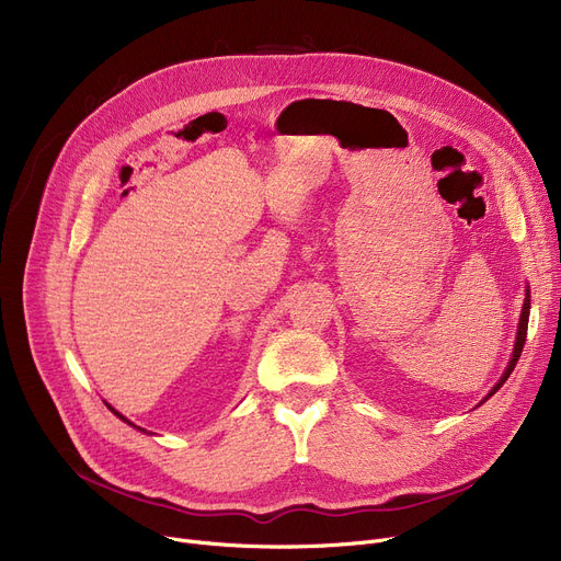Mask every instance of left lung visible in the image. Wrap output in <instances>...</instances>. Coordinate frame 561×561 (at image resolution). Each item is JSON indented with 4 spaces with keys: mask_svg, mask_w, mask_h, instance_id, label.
Listing matches in <instances>:
<instances>
[{
    "mask_svg": "<svg viewBox=\"0 0 561 561\" xmlns=\"http://www.w3.org/2000/svg\"><path fill=\"white\" fill-rule=\"evenodd\" d=\"M527 318H529V296L525 298V305H523V313H520V322H518V336H516V345H514V357H512V362H510V366H507L505 375L500 377V381H497V385L491 389V393H489L486 398H491L500 387H503L505 381H507V377L512 375V370H514V366H516V362H518V357H520V352H523V345H525V336H527ZM486 398H484V400H486Z\"/></svg>",
    "mask_w": 561,
    "mask_h": 561,
    "instance_id": "obj_1",
    "label": "left lung"
}]
</instances>
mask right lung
Wrapping results in <instances>:
<instances>
[{"label":"right lung","instance_id":"add662e5","mask_svg":"<svg viewBox=\"0 0 561 561\" xmlns=\"http://www.w3.org/2000/svg\"><path fill=\"white\" fill-rule=\"evenodd\" d=\"M108 409H111V407H108ZM111 411H113V414H115V416H121V414H117V411H115V409H111ZM121 419H123V416H121ZM123 421H127V419H123ZM129 425H131V423H129Z\"/></svg>","mask_w":561,"mask_h":561}]
</instances>
